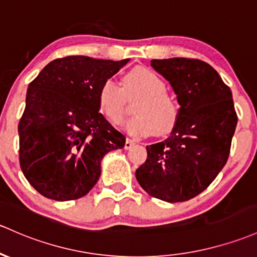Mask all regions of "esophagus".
Wrapping results in <instances>:
<instances>
[{"mask_svg":"<svg viewBox=\"0 0 257 257\" xmlns=\"http://www.w3.org/2000/svg\"><path fill=\"white\" fill-rule=\"evenodd\" d=\"M134 145H135V141L134 140L126 139V141H125V150H130V148H131Z\"/></svg>","mask_w":257,"mask_h":257,"instance_id":"1","label":"esophagus"}]
</instances>
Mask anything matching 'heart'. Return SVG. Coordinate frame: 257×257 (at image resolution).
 Masks as SVG:
<instances>
[{
  "mask_svg": "<svg viewBox=\"0 0 257 257\" xmlns=\"http://www.w3.org/2000/svg\"><path fill=\"white\" fill-rule=\"evenodd\" d=\"M135 105L136 116L125 127L135 136H165L172 131L178 118L176 101L167 93V83L161 76L146 67H135L122 78V88L107 78L98 90L100 111L112 123H121L128 109V101Z\"/></svg>",
  "mask_w": 257,
  "mask_h": 257,
  "instance_id": "heart-1",
  "label": "heart"
}]
</instances>
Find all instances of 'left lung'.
Instances as JSON below:
<instances>
[{"mask_svg":"<svg viewBox=\"0 0 257 257\" xmlns=\"http://www.w3.org/2000/svg\"><path fill=\"white\" fill-rule=\"evenodd\" d=\"M180 105L170 136L147 146L136 170L142 189L167 202H183L206 190L228 161L238 116L230 88L208 63L174 57L152 60Z\"/></svg>","mask_w":257,"mask_h":257,"instance_id":"left-lung-1","label":"left lung"}]
</instances>
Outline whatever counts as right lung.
I'll list each match as a JSON object with an SVG mask.
<instances>
[{
  "label": "right lung",
  "mask_w": 257,
  "mask_h": 257,
  "mask_svg": "<svg viewBox=\"0 0 257 257\" xmlns=\"http://www.w3.org/2000/svg\"><path fill=\"white\" fill-rule=\"evenodd\" d=\"M128 61L66 56L30 82L18 125L19 163L39 194L55 201L87 195L103 157L123 148L125 136L99 112L98 90Z\"/></svg>",
  "instance_id": "add662e5"
}]
</instances>
